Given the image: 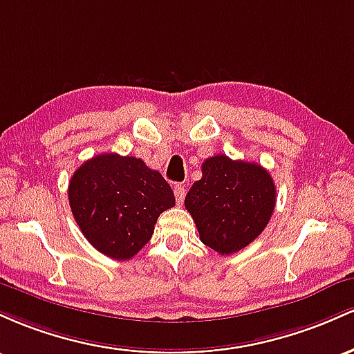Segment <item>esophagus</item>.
I'll use <instances>...</instances> for the list:
<instances>
[{
  "label": "esophagus",
  "instance_id": "esophagus-1",
  "mask_svg": "<svg viewBox=\"0 0 354 354\" xmlns=\"http://www.w3.org/2000/svg\"><path fill=\"white\" fill-rule=\"evenodd\" d=\"M174 194H176V201L177 204H184V198H185V187L182 184H177L176 187H174Z\"/></svg>",
  "mask_w": 354,
  "mask_h": 354
}]
</instances>
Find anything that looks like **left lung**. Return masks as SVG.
<instances>
[{"label":"left lung","mask_w":354,"mask_h":354,"mask_svg":"<svg viewBox=\"0 0 354 354\" xmlns=\"http://www.w3.org/2000/svg\"><path fill=\"white\" fill-rule=\"evenodd\" d=\"M276 205L271 174L259 164L214 156L202 164V178L185 196V209L201 241L229 256L263 232Z\"/></svg>","instance_id":"obj_1"}]
</instances>
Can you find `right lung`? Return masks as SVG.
Instances as JSON below:
<instances>
[{"label": "right lung", "instance_id": "obj_1", "mask_svg": "<svg viewBox=\"0 0 354 354\" xmlns=\"http://www.w3.org/2000/svg\"><path fill=\"white\" fill-rule=\"evenodd\" d=\"M71 212L86 241L112 259L127 261L150 241L162 212L176 205L172 189L142 158L100 153L70 178Z\"/></svg>", "mask_w": 354, "mask_h": 354}]
</instances>
